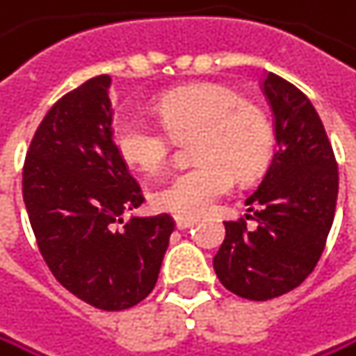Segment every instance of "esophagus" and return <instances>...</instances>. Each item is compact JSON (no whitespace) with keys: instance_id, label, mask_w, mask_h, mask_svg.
I'll list each match as a JSON object with an SVG mask.
<instances>
[{"instance_id":"34e87169","label":"esophagus","mask_w":356,"mask_h":356,"mask_svg":"<svg viewBox=\"0 0 356 356\" xmlns=\"http://www.w3.org/2000/svg\"><path fill=\"white\" fill-rule=\"evenodd\" d=\"M195 225V218H186V216H176V227L178 229H191Z\"/></svg>"}]
</instances>
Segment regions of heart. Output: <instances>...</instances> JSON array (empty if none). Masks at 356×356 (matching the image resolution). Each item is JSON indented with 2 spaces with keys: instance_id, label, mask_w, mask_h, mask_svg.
<instances>
[{
  "instance_id": "b5f03b06",
  "label": "heart",
  "mask_w": 356,
  "mask_h": 356,
  "mask_svg": "<svg viewBox=\"0 0 356 356\" xmlns=\"http://www.w3.org/2000/svg\"><path fill=\"white\" fill-rule=\"evenodd\" d=\"M163 127L122 116L114 127V146L127 165L156 174L172 150V138L193 140L197 165L176 174L154 191V206L176 216H200L238 180H250L268 168L274 134L268 116L222 84H191L159 97Z\"/></svg>"
}]
</instances>
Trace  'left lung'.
Here are the masks:
<instances>
[{
  "instance_id": "obj_1",
  "label": "left lung",
  "mask_w": 356,
  "mask_h": 356,
  "mask_svg": "<svg viewBox=\"0 0 356 356\" xmlns=\"http://www.w3.org/2000/svg\"><path fill=\"white\" fill-rule=\"evenodd\" d=\"M261 88L274 114L276 152L246 200L257 227L248 229L244 218L225 220L214 257L222 286L252 301L280 297L312 274L337 202L335 154L312 102L272 72Z\"/></svg>"
}]
</instances>
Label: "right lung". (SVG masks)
Masks as SVG:
<instances>
[{
  "label": "right lung",
  "mask_w": 356,
  "mask_h": 356,
  "mask_svg": "<svg viewBox=\"0 0 356 356\" xmlns=\"http://www.w3.org/2000/svg\"><path fill=\"white\" fill-rule=\"evenodd\" d=\"M110 76H95L48 110L23 168V200L48 270L99 310H127L154 289L170 214L131 216L144 195L114 146Z\"/></svg>",
  "instance_id": "add662e5"
}]
</instances>
